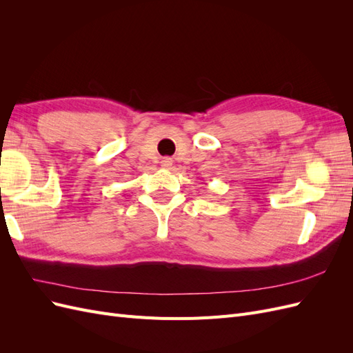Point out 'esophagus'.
<instances>
[{
    "mask_svg": "<svg viewBox=\"0 0 353 353\" xmlns=\"http://www.w3.org/2000/svg\"><path fill=\"white\" fill-rule=\"evenodd\" d=\"M160 163H162V166H163L165 169H169L170 166H172V163H174V160H172V159H170V157H163V159H162V162H160Z\"/></svg>",
    "mask_w": 353,
    "mask_h": 353,
    "instance_id": "34e87169",
    "label": "esophagus"
}]
</instances>
